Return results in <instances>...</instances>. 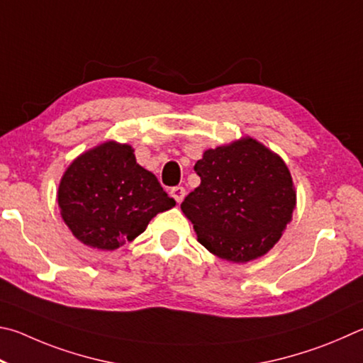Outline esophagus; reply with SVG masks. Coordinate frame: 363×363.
<instances>
[{"mask_svg":"<svg viewBox=\"0 0 363 363\" xmlns=\"http://www.w3.org/2000/svg\"><path fill=\"white\" fill-rule=\"evenodd\" d=\"M170 194H172V198L177 201V204H180L183 198H185L186 191H185V188H183V186H174L170 189Z\"/></svg>","mask_w":363,"mask_h":363,"instance_id":"34e87169","label":"esophagus"}]
</instances>
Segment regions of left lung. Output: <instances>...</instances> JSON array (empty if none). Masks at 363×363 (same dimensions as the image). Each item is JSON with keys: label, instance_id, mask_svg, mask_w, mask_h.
I'll return each instance as SVG.
<instances>
[{"label": "left lung", "instance_id": "8db88e82", "mask_svg": "<svg viewBox=\"0 0 363 363\" xmlns=\"http://www.w3.org/2000/svg\"><path fill=\"white\" fill-rule=\"evenodd\" d=\"M201 185L182 202L198 240L215 257L247 263L268 253L291 221L296 191L284 159L242 137L206 150L194 165Z\"/></svg>", "mask_w": 363, "mask_h": 363}]
</instances>
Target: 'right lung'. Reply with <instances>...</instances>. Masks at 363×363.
I'll list each match as a JSON object with an SVG mask.
<instances>
[{"instance_id":"add662e5","label":"right lung","mask_w":363,"mask_h":363,"mask_svg":"<svg viewBox=\"0 0 363 363\" xmlns=\"http://www.w3.org/2000/svg\"><path fill=\"white\" fill-rule=\"evenodd\" d=\"M57 202L73 236L97 250L132 242L157 213L175 206L156 175L137 164L132 146L114 140L84 151L68 165Z\"/></svg>"}]
</instances>
